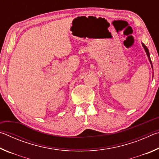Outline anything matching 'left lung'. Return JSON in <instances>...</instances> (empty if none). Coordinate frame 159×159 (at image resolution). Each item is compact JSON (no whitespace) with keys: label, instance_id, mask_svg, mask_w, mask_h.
Wrapping results in <instances>:
<instances>
[{"label":"left lung","instance_id":"1","mask_svg":"<svg viewBox=\"0 0 159 159\" xmlns=\"http://www.w3.org/2000/svg\"><path fill=\"white\" fill-rule=\"evenodd\" d=\"M142 46H143L144 49V50H145V52H146V54H147V57H148V59H149V61H150L151 66H152V69H153V65H152V60H151V58H150V55H149V50H148V48H147L146 45H145L143 43H142ZM153 74H154V73H153Z\"/></svg>","mask_w":159,"mask_h":159}]
</instances>
